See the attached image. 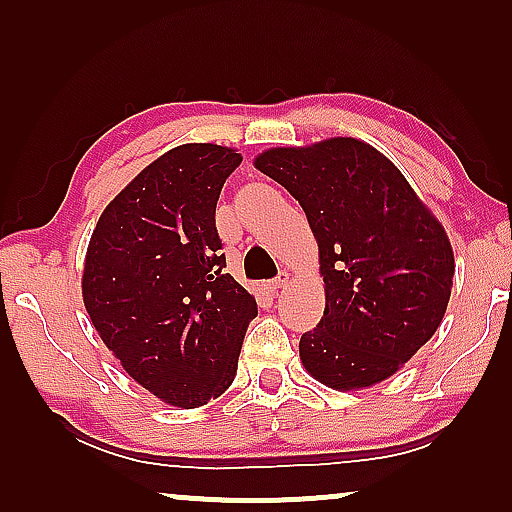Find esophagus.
I'll return each instance as SVG.
<instances>
[{"mask_svg": "<svg viewBox=\"0 0 512 512\" xmlns=\"http://www.w3.org/2000/svg\"><path fill=\"white\" fill-rule=\"evenodd\" d=\"M289 279H291V275H289V272H279V277H275V279H272V282L268 284V289H270V293H277L279 289H282V286H286V284H289Z\"/></svg>", "mask_w": 512, "mask_h": 512, "instance_id": "1", "label": "esophagus"}]
</instances>
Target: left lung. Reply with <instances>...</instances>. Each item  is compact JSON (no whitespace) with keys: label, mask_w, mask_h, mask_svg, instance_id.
<instances>
[{"label":"left lung","mask_w":512,"mask_h":512,"mask_svg":"<svg viewBox=\"0 0 512 512\" xmlns=\"http://www.w3.org/2000/svg\"><path fill=\"white\" fill-rule=\"evenodd\" d=\"M254 167L300 202L319 244L326 307L300 363L335 391L398 373L438 331L454 251L443 223L391 160L356 137L275 146Z\"/></svg>","instance_id":"left-lung-1"}]
</instances>
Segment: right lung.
<instances>
[{
  "label": "right lung",
  "instance_id": "obj_1",
  "mask_svg": "<svg viewBox=\"0 0 512 512\" xmlns=\"http://www.w3.org/2000/svg\"><path fill=\"white\" fill-rule=\"evenodd\" d=\"M242 156L181 144L104 207L83 261V305L125 373L174 408L235 380L256 298L226 268L216 200Z\"/></svg>",
  "mask_w": 512,
  "mask_h": 512
}]
</instances>
